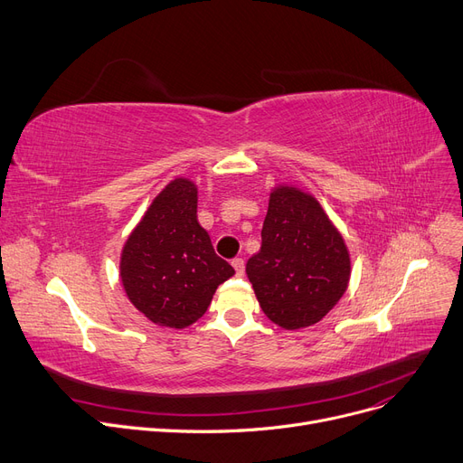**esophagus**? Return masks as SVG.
Wrapping results in <instances>:
<instances>
[{
  "instance_id": "1",
  "label": "esophagus",
  "mask_w": 463,
  "mask_h": 463,
  "mask_svg": "<svg viewBox=\"0 0 463 463\" xmlns=\"http://www.w3.org/2000/svg\"><path fill=\"white\" fill-rule=\"evenodd\" d=\"M232 268L236 271V275H243V269H245V264H243V259H234L232 262Z\"/></svg>"
}]
</instances>
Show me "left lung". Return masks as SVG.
<instances>
[{
	"label": "left lung",
	"instance_id": "obj_1",
	"mask_svg": "<svg viewBox=\"0 0 463 463\" xmlns=\"http://www.w3.org/2000/svg\"><path fill=\"white\" fill-rule=\"evenodd\" d=\"M264 315L294 331L315 326L348 288V245L318 199L292 184H275L260 251L245 264Z\"/></svg>",
	"mask_w": 463,
	"mask_h": 463
}]
</instances>
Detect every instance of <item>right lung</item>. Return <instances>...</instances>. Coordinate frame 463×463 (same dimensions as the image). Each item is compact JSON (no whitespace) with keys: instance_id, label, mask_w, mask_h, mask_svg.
Wrapping results in <instances>:
<instances>
[{"instance_id":"right-lung-1","label":"right lung","mask_w":463,"mask_h":463,"mask_svg":"<svg viewBox=\"0 0 463 463\" xmlns=\"http://www.w3.org/2000/svg\"><path fill=\"white\" fill-rule=\"evenodd\" d=\"M197 201L199 188L192 178H173L120 250L122 288L136 309L160 327L195 324L218 287L234 275L199 225Z\"/></svg>"}]
</instances>
